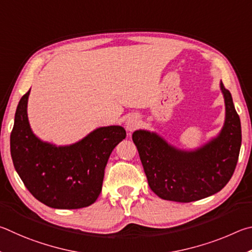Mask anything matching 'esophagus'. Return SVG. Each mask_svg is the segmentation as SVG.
Here are the masks:
<instances>
[{"mask_svg":"<svg viewBox=\"0 0 252 252\" xmlns=\"http://www.w3.org/2000/svg\"><path fill=\"white\" fill-rule=\"evenodd\" d=\"M126 124H127V127H130L131 126V122L130 121H127Z\"/></svg>","mask_w":252,"mask_h":252,"instance_id":"esophagus-1","label":"esophagus"}]
</instances>
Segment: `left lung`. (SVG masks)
I'll list each match as a JSON object with an SVG mask.
<instances>
[{"label":"left lung","instance_id":"left-lung-1","mask_svg":"<svg viewBox=\"0 0 252 252\" xmlns=\"http://www.w3.org/2000/svg\"><path fill=\"white\" fill-rule=\"evenodd\" d=\"M30 91L17 105L10 144L15 170L38 201L56 209L94 204L101 191L104 170L113 149L126 137L122 126L99 127L79 142L55 146L31 129Z\"/></svg>","mask_w":252,"mask_h":252}]
</instances>
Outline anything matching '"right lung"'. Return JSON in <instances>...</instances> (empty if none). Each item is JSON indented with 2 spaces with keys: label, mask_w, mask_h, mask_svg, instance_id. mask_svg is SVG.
Returning a JSON list of instances; mask_svg holds the SVG:
<instances>
[{
  "label": "right lung",
  "mask_w": 252,
  "mask_h": 252,
  "mask_svg": "<svg viewBox=\"0 0 252 252\" xmlns=\"http://www.w3.org/2000/svg\"><path fill=\"white\" fill-rule=\"evenodd\" d=\"M220 87L226 105L223 127L196 151H179L151 131L133 134L149 187L161 199L196 201L220 191L230 180L239 157L241 124L230 92L222 83Z\"/></svg>",
  "instance_id": "1"
}]
</instances>
